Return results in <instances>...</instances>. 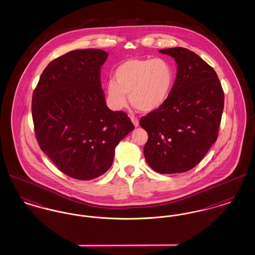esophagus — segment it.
Segmentation results:
<instances>
[{
	"label": "esophagus",
	"mask_w": 255,
	"mask_h": 255,
	"mask_svg": "<svg viewBox=\"0 0 255 255\" xmlns=\"http://www.w3.org/2000/svg\"><path fill=\"white\" fill-rule=\"evenodd\" d=\"M130 118H131V121H132V122H133V124L134 125V127H137V126L139 125V122H138L137 118H136V117H133V116H131Z\"/></svg>",
	"instance_id": "obj_1"
}]
</instances>
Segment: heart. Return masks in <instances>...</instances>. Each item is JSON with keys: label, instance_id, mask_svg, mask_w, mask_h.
<instances>
[{"label": "heart", "instance_id": "obj_1", "mask_svg": "<svg viewBox=\"0 0 255 255\" xmlns=\"http://www.w3.org/2000/svg\"><path fill=\"white\" fill-rule=\"evenodd\" d=\"M114 80L107 87L111 106L121 110L126 105V95L135 109L151 113L161 108L168 100L175 72L169 62L162 58L124 61L114 72Z\"/></svg>", "mask_w": 255, "mask_h": 255}]
</instances>
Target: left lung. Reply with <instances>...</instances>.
Instances as JSON below:
<instances>
[{
    "label": "left lung",
    "mask_w": 255,
    "mask_h": 255,
    "mask_svg": "<svg viewBox=\"0 0 255 255\" xmlns=\"http://www.w3.org/2000/svg\"><path fill=\"white\" fill-rule=\"evenodd\" d=\"M178 64L165 104L139 121L148 133L144 157L160 174L194 168L218 137L225 95L212 67L189 49H160Z\"/></svg>",
    "instance_id": "obj_1"
}]
</instances>
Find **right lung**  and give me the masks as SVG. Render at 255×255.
<instances>
[{
    "instance_id": "right-lung-1",
    "label": "right lung",
    "mask_w": 255,
    "mask_h": 255,
    "mask_svg": "<svg viewBox=\"0 0 255 255\" xmlns=\"http://www.w3.org/2000/svg\"><path fill=\"white\" fill-rule=\"evenodd\" d=\"M102 49L72 50L51 61L32 95V120L41 150L67 176L96 179L109 169L115 149L134 126L122 111L106 106Z\"/></svg>"
}]
</instances>
